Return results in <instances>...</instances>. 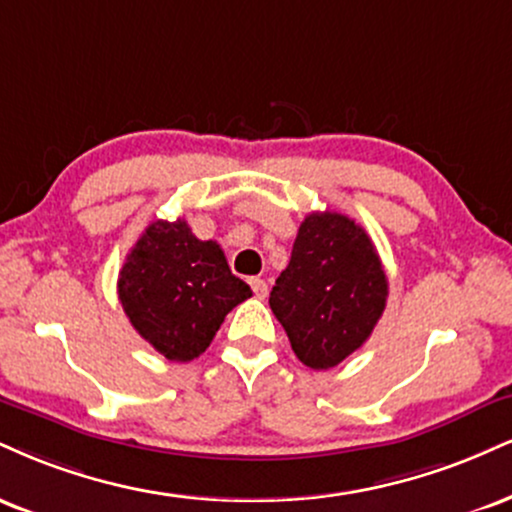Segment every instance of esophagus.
<instances>
[{
	"label": "esophagus",
	"instance_id": "1",
	"mask_svg": "<svg viewBox=\"0 0 512 512\" xmlns=\"http://www.w3.org/2000/svg\"><path fill=\"white\" fill-rule=\"evenodd\" d=\"M250 286H252V293H255L257 298H264V295H267V281L264 279H250Z\"/></svg>",
	"mask_w": 512,
	"mask_h": 512
}]
</instances>
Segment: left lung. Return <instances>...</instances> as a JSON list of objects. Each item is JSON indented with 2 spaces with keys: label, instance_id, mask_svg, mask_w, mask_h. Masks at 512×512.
I'll return each mask as SVG.
<instances>
[{
  "label": "left lung",
  "instance_id": "obj_1",
  "mask_svg": "<svg viewBox=\"0 0 512 512\" xmlns=\"http://www.w3.org/2000/svg\"><path fill=\"white\" fill-rule=\"evenodd\" d=\"M386 298L389 279L367 231L346 214L312 212L300 224L269 307L298 360L329 369L372 336Z\"/></svg>",
  "mask_w": 512,
  "mask_h": 512
}]
</instances>
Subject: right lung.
<instances>
[{"label": "right lung", "instance_id": "obj_1", "mask_svg": "<svg viewBox=\"0 0 512 512\" xmlns=\"http://www.w3.org/2000/svg\"><path fill=\"white\" fill-rule=\"evenodd\" d=\"M116 288L133 329L171 362L205 353L224 317L252 295L231 274L219 243L195 238L183 219L147 226Z\"/></svg>", "mask_w": 512, "mask_h": 512}]
</instances>
